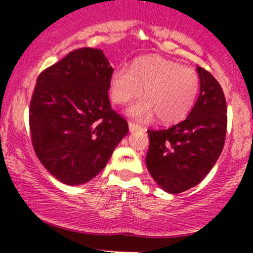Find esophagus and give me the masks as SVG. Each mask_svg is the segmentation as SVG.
Wrapping results in <instances>:
<instances>
[{"instance_id":"34e87169","label":"esophagus","mask_w":253,"mask_h":253,"mask_svg":"<svg viewBox=\"0 0 253 253\" xmlns=\"http://www.w3.org/2000/svg\"><path fill=\"white\" fill-rule=\"evenodd\" d=\"M128 128H129V132L143 131V127L139 126V125L134 124V122H128Z\"/></svg>"}]
</instances>
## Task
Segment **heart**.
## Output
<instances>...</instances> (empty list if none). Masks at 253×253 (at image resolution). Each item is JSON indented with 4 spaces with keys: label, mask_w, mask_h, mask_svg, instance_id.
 Here are the masks:
<instances>
[{
    "label": "heart",
    "mask_w": 253,
    "mask_h": 253,
    "mask_svg": "<svg viewBox=\"0 0 253 253\" xmlns=\"http://www.w3.org/2000/svg\"><path fill=\"white\" fill-rule=\"evenodd\" d=\"M110 85L116 104L129 103L144 88L145 99L127 111L133 119L148 121L157 115L163 124H175L192 110L201 82L192 68L160 56H147L137 60L132 71L124 67L115 70Z\"/></svg>",
    "instance_id": "1"
}]
</instances>
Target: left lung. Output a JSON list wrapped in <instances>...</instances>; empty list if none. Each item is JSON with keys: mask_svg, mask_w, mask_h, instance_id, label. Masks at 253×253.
I'll use <instances>...</instances> for the list:
<instances>
[{"mask_svg": "<svg viewBox=\"0 0 253 253\" xmlns=\"http://www.w3.org/2000/svg\"><path fill=\"white\" fill-rule=\"evenodd\" d=\"M200 95L188 116L160 131H148V171L165 192L180 193L198 185L219 159L226 134L223 89L205 68L197 67Z\"/></svg>", "mask_w": 253, "mask_h": 253, "instance_id": "1", "label": "left lung"}]
</instances>
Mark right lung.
<instances>
[{
  "label": "right lung",
  "mask_w": 253,
  "mask_h": 253,
  "mask_svg": "<svg viewBox=\"0 0 253 253\" xmlns=\"http://www.w3.org/2000/svg\"><path fill=\"white\" fill-rule=\"evenodd\" d=\"M112 72L103 51L83 47L38 77L29 110L33 147L45 169L66 185L95 177L128 133L109 100Z\"/></svg>",
  "instance_id": "1"
}]
</instances>
